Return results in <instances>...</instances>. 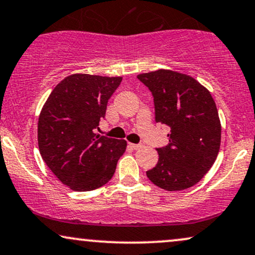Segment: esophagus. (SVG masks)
Returning <instances> with one entry per match:
<instances>
[{"label":"esophagus","mask_w":255,"mask_h":255,"mask_svg":"<svg viewBox=\"0 0 255 255\" xmlns=\"http://www.w3.org/2000/svg\"><path fill=\"white\" fill-rule=\"evenodd\" d=\"M129 147H131L133 149H139L142 147V145L141 143H129Z\"/></svg>","instance_id":"34e87169"}]
</instances>
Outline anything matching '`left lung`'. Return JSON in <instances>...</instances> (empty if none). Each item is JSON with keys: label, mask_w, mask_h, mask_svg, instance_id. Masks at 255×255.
I'll use <instances>...</instances> for the list:
<instances>
[{"label": "left lung", "mask_w": 255, "mask_h": 255, "mask_svg": "<svg viewBox=\"0 0 255 255\" xmlns=\"http://www.w3.org/2000/svg\"><path fill=\"white\" fill-rule=\"evenodd\" d=\"M151 91L155 122L170 127L168 143L158 147L157 165L146 172L159 188L179 191L194 186L219 154L221 124L209 91L190 76L170 70L142 73Z\"/></svg>", "instance_id": "8db88e82"}]
</instances>
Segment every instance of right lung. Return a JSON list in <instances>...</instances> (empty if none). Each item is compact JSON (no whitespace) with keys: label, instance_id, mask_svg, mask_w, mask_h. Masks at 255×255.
Here are the masks:
<instances>
[{"label":"right lung","instance_id":"1","mask_svg":"<svg viewBox=\"0 0 255 255\" xmlns=\"http://www.w3.org/2000/svg\"><path fill=\"white\" fill-rule=\"evenodd\" d=\"M121 77L71 75L53 89L38 122L39 151L48 168L75 191L108 183L127 147L125 140L98 135L109 98Z\"/></svg>","mask_w":255,"mask_h":255}]
</instances>
